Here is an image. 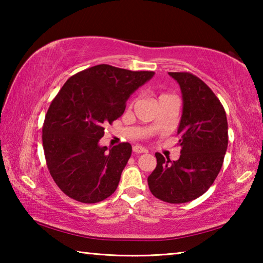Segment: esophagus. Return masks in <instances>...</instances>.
<instances>
[{"instance_id": "esophagus-1", "label": "esophagus", "mask_w": 263, "mask_h": 263, "mask_svg": "<svg viewBox=\"0 0 263 263\" xmlns=\"http://www.w3.org/2000/svg\"><path fill=\"white\" fill-rule=\"evenodd\" d=\"M133 152L135 153H147V149L146 148H144V147H141V146H133Z\"/></svg>"}]
</instances>
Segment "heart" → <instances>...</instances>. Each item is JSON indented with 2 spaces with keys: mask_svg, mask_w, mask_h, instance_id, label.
Instances as JSON below:
<instances>
[{
  "mask_svg": "<svg viewBox=\"0 0 263 263\" xmlns=\"http://www.w3.org/2000/svg\"><path fill=\"white\" fill-rule=\"evenodd\" d=\"M168 96H171V95H167V94H161L159 96V100H161V99H164V97H168Z\"/></svg>",
  "mask_w": 263,
  "mask_h": 263,
  "instance_id": "b5f03b06",
  "label": "heart"
}]
</instances>
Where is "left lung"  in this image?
<instances>
[{"mask_svg":"<svg viewBox=\"0 0 263 263\" xmlns=\"http://www.w3.org/2000/svg\"><path fill=\"white\" fill-rule=\"evenodd\" d=\"M183 97L180 159L171 161L155 153L157 167L148 176L151 193L163 202L194 201L210 188L228 149V118L224 106L208 84L189 72H171Z\"/></svg>","mask_w":263,"mask_h":263,"instance_id":"left-lung-1","label":"left lung"}]
</instances>
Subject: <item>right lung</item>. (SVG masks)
<instances>
[{
  "label": "right lung",
  "instance_id": "right-lung-1",
  "mask_svg": "<svg viewBox=\"0 0 263 263\" xmlns=\"http://www.w3.org/2000/svg\"><path fill=\"white\" fill-rule=\"evenodd\" d=\"M154 72L97 65L70 77L53 99L43 124V147L52 179L75 201H104L117 189L131 157L128 142L108 149L99 141L121 117L126 101Z\"/></svg>",
  "mask_w": 263,
  "mask_h": 263
}]
</instances>
